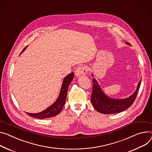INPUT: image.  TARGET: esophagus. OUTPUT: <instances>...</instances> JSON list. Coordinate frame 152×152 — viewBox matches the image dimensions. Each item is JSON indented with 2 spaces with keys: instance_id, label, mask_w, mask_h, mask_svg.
I'll return each mask as SVG.
<instances>
[{
  "instance_id": "34e87169",
  "label": "esophagus",
  "mask_w": 152,
  "mask_h": 152,
  "mask_svg": "<svg viewBox=\"0 0 152 152\" xmlns=\"http://www.w3.org/2000/svg\"><path fill=\"white\" fill-rule=\"evenodd\" d=\"M88 70L85 66H78L75 71V75L77 77H79L81 75H85L87 73Z\"/></svg>"
}]
</instances>
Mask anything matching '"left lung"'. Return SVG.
I'll return each instance as SVG.
<instances>
[{"label":"left lung","mask_w":152,"mask_h":152,"mask_svg":"<svg viewBox=\"0 0 152 152\" xmlns=\"http://www.w3.org/2000/svg\"><path fill=\"white\" fill-rule=\"evenodd\" d=\"M125 44L131 45L129 42ZM92 77L93 75L92 74ZM141 80L139 82L137 89L133 94L129 97L124 99H114L108 97L102 91L100 85L96 79H92V92L91 101L93 107L98 112L102 114H115L126 110L135 100L138 90L141 86Z\"/></svg>","instance_id":"obj_1"}]
</instances>
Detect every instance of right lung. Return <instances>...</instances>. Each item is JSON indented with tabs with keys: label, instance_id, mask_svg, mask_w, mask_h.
<instances>
[{
	"label": "right lung",
	"instance_id": "obj_1",
	"mask_svg": "<svg viewBox=\"0 0 152 152\" xmlns=\"http://www.w3.org/2000/svg\"><path fill=\"white\" fill-rule=\"evenodd\" d=\"M26 48H25L24 49H23L22 52H23L25 50ZM74 72H71L64 78L60 95L58 96L57 100L53 104H52L50 107H49L48 108L45 109L43 111L40 112L39 113L33 114V113H26L30 117H32V118L43 119L52 118V117L55 116L58 114H59L61 111L64 104L65 103L66 97H67V89L70 83H71V81L74 78Z\"/></svg>",
	"mask_w": 152,
	"mask_h": 152
}]
</instances>
